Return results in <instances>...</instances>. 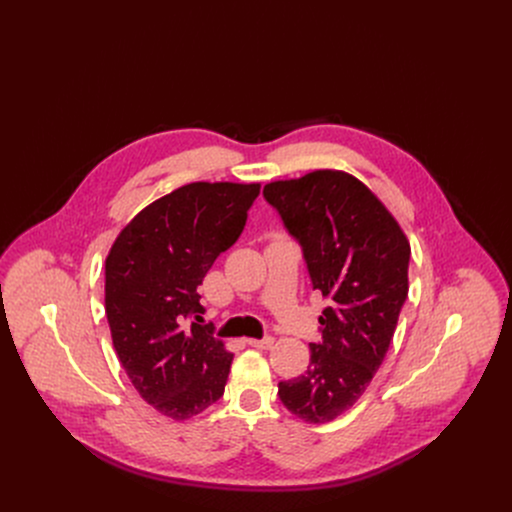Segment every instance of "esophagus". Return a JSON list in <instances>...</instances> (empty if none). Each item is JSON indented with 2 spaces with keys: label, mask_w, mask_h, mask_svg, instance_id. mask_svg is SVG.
<instances>
[{
  "label": "esophagus",
  "mask_w": 512,
  "mask_h": 512,
  "mask_svg": "<svg viewBox=\"0 0 512 512\" xmlns=\"http://www.w3.org/2000/svg\"><path fill=\"white\" fill-rule=\"evenodd\" d=\"M275 338L273 336H263V338H249L247 344L253 348H261V350H269L273 346Z\"/></svg>",
  "instance_id": "1"
}]
</instances>
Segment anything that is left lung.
Returning a JSON list of instances; mask_svg holds the SVG:
<instances>
[{"mask_svg":"<svg viewBox=\"0 0 512 512\" xmlns=\"http://www.w3.org/2000/svg\"><path fill=\"white\" fill-rule=\"evenodd\" d=\"M263 196L328 298L308 371L281 381L277 395L300 419L326 423L356 403L385 360L407 300L411 249L383 202L350 174L318 170L271 182Z\"/></svg>","mask_w":512,"mask_h":512,"instance_id":"obj_1","label":"left lung"}]
</instances>
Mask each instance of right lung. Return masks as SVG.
Listing matches in <instances>:
<instances>
[{
	"instance_id": "add662e5",
	"label": "right lung",
	"mask_w": 512,
	"mask_h": 512,
	"mask_svg": "<svg viewBox=\"0 0 512 512\" xmlns=\"http://www.w3.org/2000/svg\"><path fill=\"white\" fill-rule=\"evenodd\" d=\"M259 184L194 182L145 206L105 261V314L139 397L182 421L225 393L233 354L208 324L196 287L241 237Z\"/></svg>"
}]
</instances>
